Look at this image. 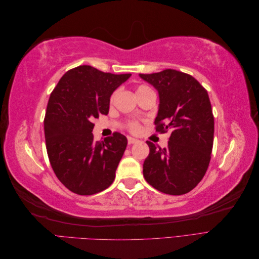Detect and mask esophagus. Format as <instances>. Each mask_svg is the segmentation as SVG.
Returning a JSON list of instances; mask_svg holds the SVG:
<instances>
[{
    "mask_svg": "<svg viewBox=\"0 0 259 259\" xmlns=\"http://www.w3.org/2000/svg\"><path fill=\"white\" fill-rule=\"evenodd\" d=\"M137 142H138V139H136V138H133V137H127V143H128V145L136 144Z\"/></svg>",
    "mask_w": 259,
    "mask_h": 259,
    "instance_id": "1",
    "label": "esophagus"
}]
</instances>
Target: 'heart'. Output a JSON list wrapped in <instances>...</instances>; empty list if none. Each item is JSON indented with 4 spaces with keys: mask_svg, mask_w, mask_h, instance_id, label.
<instances>
[{
    "mask_svg": "<svg viewBox=\"0 0 259 259\" xmlns=\"http://www.w3.org/2000/svg\"><path fill=\"white\" fill-rule=\"evenodd\" d=\"M151 92H152V90L149 88L148 85H146V84H139L137 88H136V95H137V97H140V96L145 95V94L151 93ZM114 96H115V94H112V96L110 98L111 101H113ZM127 126H128L131 132H137L139 130V124L136 123V122H133V121H130L127 123Z\"/></svg>",
    "mask_w": 259,
    "mask_h": 259,
    "instance_id": "obj_1",
    "label": "heart"
}]
</instances>
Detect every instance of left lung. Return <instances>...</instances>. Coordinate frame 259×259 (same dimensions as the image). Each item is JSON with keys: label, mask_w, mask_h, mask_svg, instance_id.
I'll use <instances>...</instances> for the list:
<instances>
[{"label": "left lung", "mask_w": 259, "mask_h": 259, "mask_svg": "<svg viewBox=\"0 0 259 259\" xmlns=\"http://www.w3.org/2000/svg\"><path fill=\"white\" fill-rule=\"evenodd\" d=\"M139 75L159 92L155 131L169 133L166 148L147 142L150 152L144 177L163 193H188L204 177L213 149L214 115L207 91L192 75L174 69Z\"/></svg>", "instance_id": "obj_1"}]
</instances>
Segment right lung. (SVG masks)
I'll return each instance as SVG.
<instances>
[{"mask_svg":"<svg viewBox=\"0 0 259 259\" xmlns=\"http://www.w3.org/2000/svg\"><path fill=\"white\" fill-rule=\"evenodd\" d=\"M131 75L79 66L53 90L44 117L46 150L55 175L70 191L92 195L113 183L127 139L114 132L95 142L92 132L94 120L108 114L112 93Z\"/></svg>","mask_w":259,"mask_h":259,"instance_id":"obj_1","label":"right lung"}]
</instances>
